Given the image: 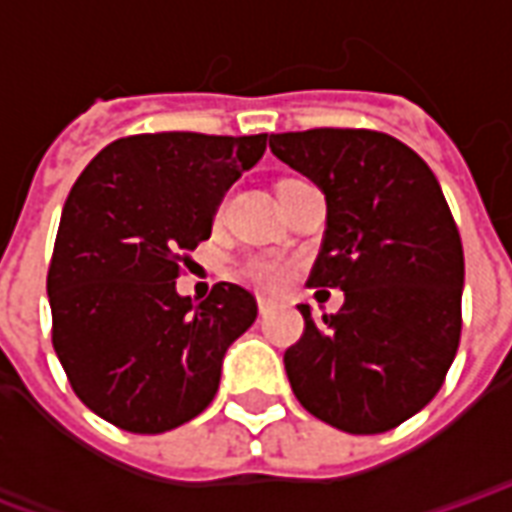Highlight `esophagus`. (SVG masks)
<instances>
[{"label":"esophagus","mask_w":512,"mask_h":512,"mask_svg":"<svg viewBox=\"0 0 512 512\" xmlns=\"http://www.w3.org/2000/svg\"><path fill=\"white\" fill-rule=\"evenodd\" d=\"M277 301L274 299H266V296H260V299H257V310H260V315H263V318H266V315H271V312H277Z\"/></svg>","instance_id":"obj_1"}]
</instances>
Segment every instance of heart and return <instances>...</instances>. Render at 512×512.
<instances>
[{"instance_id": "1", "label": "heart", "mask_w": 512, "mask_h": 512, "mask_svg": "<svg viewBox=\"0 0 512 512\" xmlns=\"http://www.w3.org/2000/svg\"><path fill=\"white\" fill-rule=\"evenodd\" d=\"M241 277L257 288L279 290L293 277V263L282 255H249L241 263Z\"/></svg>"}]
</instances>
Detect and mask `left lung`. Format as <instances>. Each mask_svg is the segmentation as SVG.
I'll return each mask as SVG.
<instances>
[{
  "mask_svg": "<svg viewBox=\"0 0 512 512\" xmlns=\"http://www.w3.org/2000/svg\"><path fill=\"white\" fill-rule=\"evenodd\" d=\"M271 153L326 194L310 288L345 304L285 351L293 395L345 433H386L428 406L461 343L463 246L436 175L370 128L271 134Z\"/></svg>",
  "mask_w": 512,
  "mask_h": 512,
  "instance_id": "obj_1",
  "label": "left lung"
}]
</instances>
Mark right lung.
<instances>
[{
	"label": "right lung",
	"mask_w": 512,
	"mask_h": 512,
	"mask_svg": "<svg viewBox=\"0 0 512 512\" xmlns=\"http://www.w3.org/2000/svg\"><path fill=\"white\" fill-rule=\"evenodd\" d=\"M266 139L123 136L73 183L46 277L51 345L76 397L117 428L164 433L202 414L224 351L255 323L257 301L241 285L216 282L191 301L175 279Z\"/></svg>",
	"instance_id": "1"
}]
</instances>
